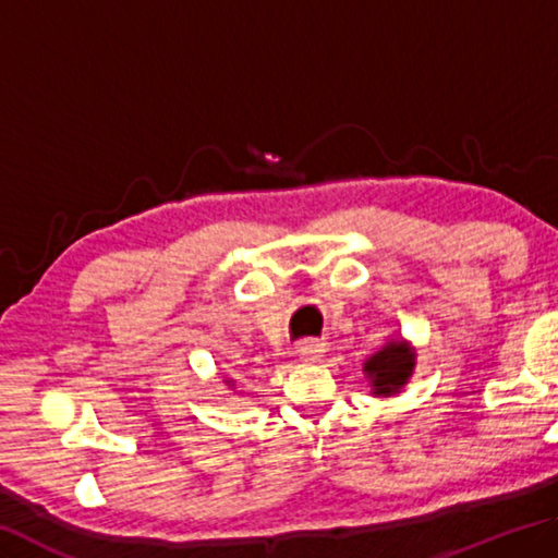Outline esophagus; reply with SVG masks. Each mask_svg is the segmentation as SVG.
<instances>
[{"label": "esophagus", "instance_id": "34e87169", "mask_svg": "<svg viewBox=\"0 0 558 558\" xmlns=\"http://www.w3.org/2000/svg\"><path fill=\"white\" fill-rule=\"evenodd\" d=\"M298 355L303 357L305 362L317 360V357L323 355V342H317V340H303V342H298Z\"/></svg>", "mask_w": 558, "mask_h": 558}]
</instances>
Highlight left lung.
Wrapping results in <instances>:
<instances>
[{"instance_id": "1", "label": "left lung", "mask_w": 558, "mask_h": 558, "mask_svg": "<svg viewBox=\"0 0 558 558\" xmlns=\"http://www.w3.org/2000/svg\"><path fill=\"white\" fill-rule=\"evenodd\" d=\"M412 367H414V355L400 340L385 344L375 357H369L365 362L367 375L373 377L375 395H392L400 390V387L407 383V377L412 375Z\"/></svg>"}]
</instances>
